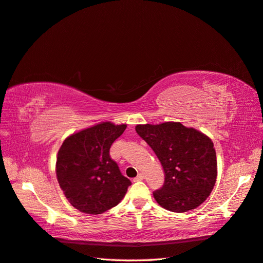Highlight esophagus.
<instances>
[{"label": "esophagus", "instance_id": "esophagus-1", "mask_svg": "<svg viewBox=\"0 0 263 263\" xmlns=\"http://www.w3.org/2000/svg\"><path fill=\"white\" fill-rule=\"evenodd\" d=\"M144 178V176L142 175V174H139L137 177H134L133 178V182H140V181H142V179Z\"/></svg>", "mask_w": 263, "mask_h": 263}]
</instances>
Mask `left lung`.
Returning <instances> with one entry per match:
<instances>
[{"mask_svg": "<svg viewBox=\"0 0 263 263\" xmlns=\"http://www.w3.org/2000/svg\"><path fill=\"white\" fill-rule=\"evenodd\" d=\"M136 131L151 146L164 170V185L153 193L157 204L174 213L189 212L202 204L217 178L212 140L179 122L139 124Z\"/></svg>", "mask_w": 263, "mask_h": 263, "instance_id": "1", "label": "left lung"}]
</instances>
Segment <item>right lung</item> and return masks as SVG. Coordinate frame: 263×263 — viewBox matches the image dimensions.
I'll return each mask as SVG.
<instances>
[{
	"label": "right lung",
	"instance_id": "add662e5",
	"mask_svg": "<svg viewBox=\"0 0 263 263\" xmlns=\"http://www.w3.org/2000/svg\"><path fill=\"white\" fill-rule=\"evenodd\" d=\"M125 129L126 124L101 122L63 142L56 175L66 198L79 212L102 214L124 197L131 182L110 157V147Z\"/></svg>",
	"mask_w": 263,
	"mask_h": 263
}]
</instances>
